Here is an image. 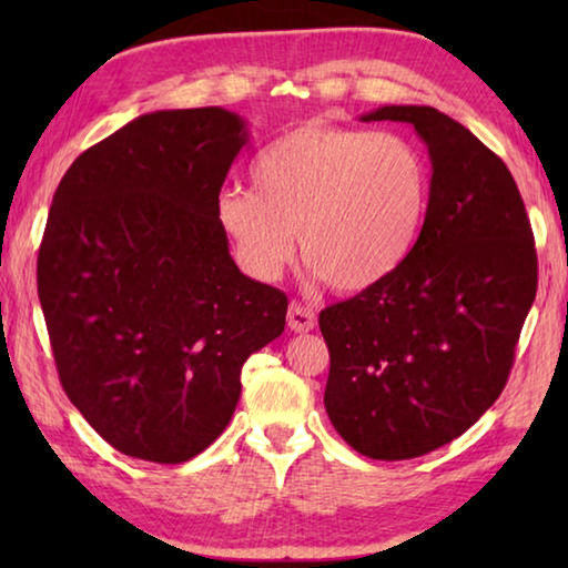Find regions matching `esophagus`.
Listing matches in <instances>:
<instances>
[{
	"mask_svg": "<svg viewBox=\"0 0 568 568\" xmlns=\"http://www.w3.org/2000/svg\"><path fill=\"white\" fill-rule=\"evenodd\" d=\"M287 328L295 333H311L315 328V313L307 305L291 303V307H287Z\"/></svg>",
	"mask_w": 568,
	"mask_h": 568,
	"instance_id": "esophagus-1",
	"label": "esophagus"
}]
</instances>
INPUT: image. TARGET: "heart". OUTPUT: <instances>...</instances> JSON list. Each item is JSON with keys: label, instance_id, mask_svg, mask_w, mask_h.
Listing matches in <instances>:
<instances>
[{"label": "heart", "instance_id": "1", "mask_svg": "<svg viewBox=\"0 0 568 568\" xmlns=\"http://www.w3.org/2000/svg\"><path fill=\"white\" fill-rule=\"evenodd\" d=\"M253 190L227 187L215 220L245 271L275 281L293 257L333 291L363 293L398 271L428 205V168L398 134L305 122L255 158Z\"/></svg>", "mask_w": 568, "mask_h": 568}]
</instances>
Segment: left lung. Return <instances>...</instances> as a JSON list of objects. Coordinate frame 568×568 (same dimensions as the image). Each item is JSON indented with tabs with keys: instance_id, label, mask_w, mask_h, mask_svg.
Segmentation results:
<instances>
[{
	"instance_id": "1",
	"label": "left lung",
	"mask_w": 568,
	"mask_h": 568,
	"mask_svg": "<svg viewBox=\"0 0 568 568\" xmlns=\"http://www.w3.org/2000/svg\"><path fill=\"white\" fill-rule=\"evenodd\" d=\"M361 120L413 124L434 175L406 263L321 313L323 400L358 454L406 460L466 434L501 396L536 297V247L511 172L464 124L426 104Z\"/></svg>"
}]
</instances>
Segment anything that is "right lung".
I'll use <instances>...</instances> for the list:
<instances>
[{"mask_svg":"<svg viewBox=\"0 0 568 568\" xmlns=\"http://www.w3.org/2000/svg\"><path fill=\"white\" fill-rule=\"evenodd\" d=\"M247 142L223 108L140 114L57 187L37 293L62 388L120 454L182 464L223 434L287 297L240 273L215 200Z\"/></svg>","mask_w":568,"mask_h":568,"instance_id":"1","label":"right lung"}]
</instances>
